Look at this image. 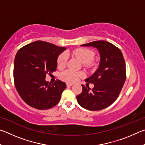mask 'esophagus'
I'll return each instance as SVG.
<instances>
[{
    "instance_id": "1",
    "label": "esophagus",
    "mask_w": 145,
    "mask_h": 145,
    "mask_svg": "<svg viewBox=\"0 0 145 145\" xmlns=\"http://www.w3.org/2000/svg\"><path fill=\"white\" fill-rule=\"evenodd\" d=\"M67 87H70V86H73V84H72V83L67 82Z\"/></svg>"
}]
</instances>
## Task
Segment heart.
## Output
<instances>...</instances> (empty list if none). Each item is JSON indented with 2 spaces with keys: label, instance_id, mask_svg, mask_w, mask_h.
Wrapping results in <instances>:
<instances>
[{
  "label": "heart",
  "instance_id": "1",
  "mask_svg": "<svg viewBox=\"0 0 145 145\" xmlns=\"http://www.w3.org/2000/svg\"><path fill=\"white\" fill-rule=\"evenodd\" d=\"M72 54L75 57L78 59L82 63L84 64L85 66H87L93 60L94 57V54L91 50L84 48H80L75 49L72 51ZM68 56L67 54L63 53L59 56L57 58V66L59 68H63L65 67L67 63ZM84 76V73L82 72H74L72 70H65L61 73V77L63 80L68 82H74L80 77Z\"/></svg>",
  "mask_w": 145,
  "mask_h": 145
}]
</instances>
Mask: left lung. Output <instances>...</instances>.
I'll return each mask as SVG.
<instances>
[{
	"instance_id": "left-lung-1",
	"label": "left lung",
	"mask_w": 145,
	"mask_h": 145,
	"mask_svg": "<svg viewBox=\"0 0 145 145\" xmlns=\"http://www.w3.org/2000/svg\"><path fill=\"white\" fill-rule=\"evenodd\" d=\"M96 48L100 54L99 68L86 82L94 84L82 87V93L77 96L80 106L89 111H99L111 105L118 97L126 80L125 63L122 52L112 43L105 41H95L80 45Z\"/></svg>"
}]
</instances>
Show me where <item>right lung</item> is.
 <instances>
[{
	"mask_svg": "<svg viewBox=\"0 0 145 145\" xmlns=\"http://www.w3.org/2000/svg\"><path fill=\"white\" fill-rule=\"evenodd\" d=\"M67 48L36 41L19 49L14 61V82L27 104L35 109H50L57 105L67 88L65 82L45 80L46 73L56 71L57 58Z\"/></svg>",
	"mask_w": 145,
	"mask_h": 145,
	"instance_id": "1",
	"label": "right lung"
}]
</instances>
